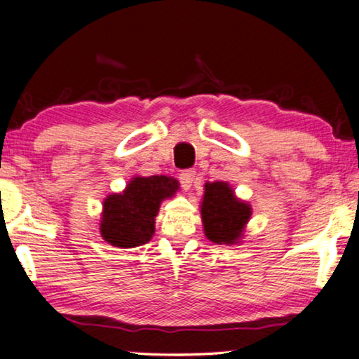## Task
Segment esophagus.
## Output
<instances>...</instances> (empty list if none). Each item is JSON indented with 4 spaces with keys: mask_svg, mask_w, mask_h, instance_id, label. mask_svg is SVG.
<instances>
[{
    "mask_svg": "<svg viewBox=\"0 0 359 359\" xmlns=\"http://www.w3.org/2000/svg\"><path fill=\"white\" fill-rule=\"evenodd\" d=\"M195 177H196V172H195L194 169H185V170H182V172L179 174V182H180L182 189H184V190H190V187H191V184H194Z\"/></svg>",
    "mask_w": 359,
    "mask_h": 359,
    "instance_id": "esophagus-1",
    "label": "esophagus"
}]
</instances>
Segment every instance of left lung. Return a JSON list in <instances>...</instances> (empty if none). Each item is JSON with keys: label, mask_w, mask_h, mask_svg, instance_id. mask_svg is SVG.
Here are the masks:
<instances>
[{"label": "left lung", "mask_w": 359, "mask_h": 359, "mask_svg": "<svg viewBox=\"0 0 359 359\" xmlns=\"http://www.w3.org/2000/svg\"><path fill=\"white\" fill-rule=\"evenodd\" d=\"M251 216L247 203L237 200L233 190L224 182L205 185L201 203V219L206 237L214 243H233L242 235L243 226Z\"/></svg>", "instance_id": "8db88e82"}]
</instances>
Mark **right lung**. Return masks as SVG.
<instances>
[{
  "label": "right lung",
  "mask_w": 359,
  "mask_h": 359,
  "mask_svg": "<svg viewBox=\"0 0 359 359\" xmlns=\"http://www.w3.org/2000/svg\"><path fill=\"white\" fill-rule=\"evenodd\" d=\"M177 189V180L165 175L130 180L122 194L106 198L101 221L103 238L121 248H133L149 242L154 233V217L159 205Z\"/></svg>",
  "instance_id": "right-lung-1"
}]
</instances>
